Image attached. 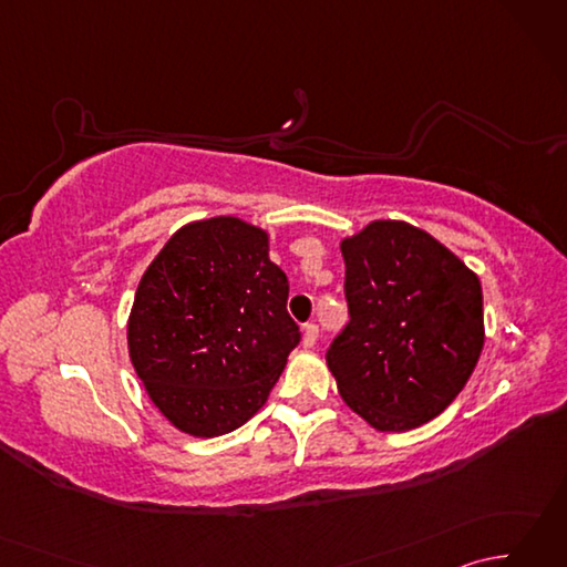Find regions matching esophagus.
Segmentation results:
<instances>
[{
	"label": "esophagus",
	"instance_id": "34e87169",
	"mask_svg": "<svg viewBox=\"0 0 567 567\" xmlns=\"http://www.w3.org/2000/svg\"><path fill=\"white\" fill-rule=\"evenodd\" d=\"M317 339H319V327H317V323H307V327L302 329V343H305V348H315Z\"/></svg>",
	"mask_w": 567,
	"mask_h": 567
}]
</instances>
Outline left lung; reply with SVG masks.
Here are the masks:
<instances>
[{
  "mask_svg": "<svg viewBox=\"0 0 567 567\" xmlns=\"http://www.w3.org/2000/svg\"><path fill=\"white\" fill-rule=\"evenodd\" d=\"M341 252L348 323L327 363L343 402L378 431L426 424L465 388L483 351L477 275L404 221H372Z\"/></svg>",
  "mask_w": 567,
  "mask_h": 567,
  "instance_id": "obj_1",
  "label": "left lung"
}]
</instances>
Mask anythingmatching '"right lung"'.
Returning <instances> with one entry per match:
<instances>
[{"label": "right lung", "mask_w": 567, "mask_h": 567, "mask_svg": "<svg viewBox=\"0 0 567 567\" xmlns=\"http://www.w3.org/2000/svg\"><path fill=\"white\" fill-rule=\"evenodd\" d=\"M268 234L236 216L179 228L143 272L128 353L153 404L189 436L244 426L302 339Z\"/></svg>", "instance_id": "obj_1"}]
</instances>
